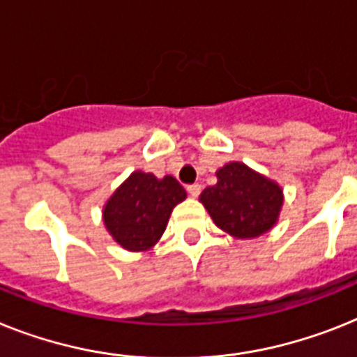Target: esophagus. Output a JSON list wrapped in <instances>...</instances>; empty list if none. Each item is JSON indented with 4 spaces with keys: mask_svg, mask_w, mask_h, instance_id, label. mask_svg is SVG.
Returning <instances> with one entry per match:
<instances>
[{
    "mask_svg": "<svg viewBox=\"0 0 357 357\" xmlns=\"http://www.w3.org/2000/svg\"><path fill=\"white\" fill-rule=\"evenodd\" d=\"M200 190H202V185H200V184H190V185H188V193H190L191 197H199Z\"/></svg>",
    "mask_w": 357,
    "mask_h": 357,
    "instance_id": "34e87169",
    "label": "esophagus"
}]
</instances>
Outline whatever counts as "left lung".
Here are the masks:
<instances>
[{"label": "left lung", "mask_w": 357, "mask_h": 357, "mask_svg": "<svg viewBox=\"0 0 357 357\" xmlns=\"http://www.w3.org/2000/svg\"><path fill=\"white\" fill-rule=\"evenodd\" d=\"M217 178V184L202 191L200 202L220 229L234 237L252 238L278 222L282 191L275 182L241 162L220 167Z\"/></svg>", "instance_id": "8db88e82"}]
</instances>
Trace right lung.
Here are the masks:
<instances>
[{"label":"right lung","mask_w":357,"mask_h":357,"mask_svg":"<svg viewBox=\"0 0 357 357\" xmlns=\"http://www.w3.org/2000/svg\"><path fill=\"white\" fill-rule=\"evenodd\" d=\"M184 199L185 190L173 176L158 181L151 173L135 172L105 204V228L122 248L149 250L164 234L173 208Z\"/></svg>","instance_id":"obj_1"}]
</instances>
